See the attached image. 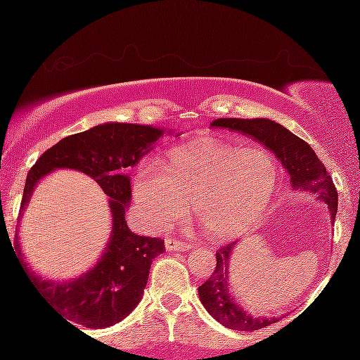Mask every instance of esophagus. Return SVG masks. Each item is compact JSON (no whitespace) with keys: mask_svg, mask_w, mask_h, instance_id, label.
<instances>
[{"mask_svg":"<svg viewBox=\"0 0 360 360\" xmlns=\"http://www.w3.org/2000/svg\"><path fill=\"white\" fill-rule=\"evenodd\" d=\"M193 247V243L174 240V238H167L166 240V249L167 250H189Z\"/></svg>","mask_w":360,"mask_h":360,"instance_id":"esophagus-1","label":"esophagus"}]
</instances>
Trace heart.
Instances as JSON below:
<instances>
[{
  "label": "heart",
  "instance_id": "obj_1",
  "mask_svg": "<svg viewBox=\"0 0 360 360\" xmlns=\"http://www.w3.org/2000/svg\"><path fill=\"white\" fill-rule=\"evenodd\" d=\"M278 181L279 164L267 148L203 140L172 150L166 167L142 160L131 193L142 217L155 229L184 221L193 206L206 237L226 240L259 220Z\"/></svg>",
  "mask_w": 360,
  "mask_h": 360
}]
</instances>
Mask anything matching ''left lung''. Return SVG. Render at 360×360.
Returning a JSON list of instances; mask_svg holds the SVG:
<instances>
[{"instance_id": "obj_1", "label": "left lung", "mask_w": 360, "mask_h": 360, "mask_svg": "<svg viewBox=\"0 0 360 360\" xmlns=\"http://www.w3.org/2000/svg\"><path fill=\"white\" fill-rule=\"evenodd\" d=\"M214 128H226V130L238 131L257 140L264 147L269 148L289 172L292 188L298 191H308L316 194L328 206L332 214V221L335 220L338 194L332 177L326 172L318 155L304 140L296 137L295 134L284 128L279 123L267 118H218L212 123ZM235 243L220 247L217 252V267L212 278H208L198 289L201 303L208 309L213 318H217L221 325L240 332L264 328L272 325L276 318H254L247 315L242 308L233 303V298L229 292V264Z\"/></svg>"}]
</instances>
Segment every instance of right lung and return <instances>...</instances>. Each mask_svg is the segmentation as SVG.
I'll return each mask as SVG.
<instances>
[{"label": "right lung", "instance_id": "obj_1", "mask_svg": "<svg viewBox=\"0 0 360 360\" xmlns=\"http://www.w3.org/2000/svg\"><path fill=\"white\" fill-rule=\"evenodd\" d=\"M162 134V128L148 125L103 123L62 139L45 150L28 172L22 212L35 184L60 167L76 169L93 177L110 196L113 230L105 254L93 269L74 281L56 283L39 278L23 259L20 260L34 288L72 326L106 328L130 315L142 300L152 260L166 250L164 240L135 235L125 220L131 198L130 177L125 171L134 167Z\"/></svg>", "mask_w": 360, "mask_h": 360}]
</instances>
